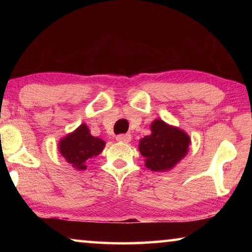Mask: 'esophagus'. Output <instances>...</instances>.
I'll list each match as a JSON object with an SVG mask.
<instances>
[{"label":"esophagus","mask_w":252,"mask_h":252,"mask_svg":"<svg viewBox=\"0 0 252 252\" xmlns=\"http://www.w3.org/2000/svg\"><path fill=\"white\" fill-rule=\"evenodd\" d=\"M117 141L122 143H129L131 141V135L130 134H119L117 135Z\"/></svg>","instance_id":"1"}]
</instances>
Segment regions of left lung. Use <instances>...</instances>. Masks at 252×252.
<instances>
[{
  "instance_id": "1",
  "label": "left lung",
  "mask_w": 252,
  "mask_h": 252,
  "mask_svg": "<svg viewBox=\"0 0 252 252\" xmlns=\"http://www.w3.org/2000/svg\"><path fill=\"white\" fill-rule=\"evenodd\" d=\"M150 130L151 133L139 141V151L146 158L144 165L151 171H169L187 156L191 138L161 119L152 121Z\"/></svg>"
}]
</instances>
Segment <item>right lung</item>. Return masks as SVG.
<instances>
[{
    "label": "right lung",
    "instance_id": "add662e5",
    "mask_svg": "<svg viewBox=\"0 0 252 252\" xmlns=\"http://www.w3.org/2000/svg\"><path fill=\"white\" fill-rule=\"evenodd\" d=\"M59 152L75 170L87 169V162L103 151L105 141L93 136L85 123L60 140Z\"/></svg>",
    "mask_w": 252,
    "mask_h": 252
}]
</instances>
